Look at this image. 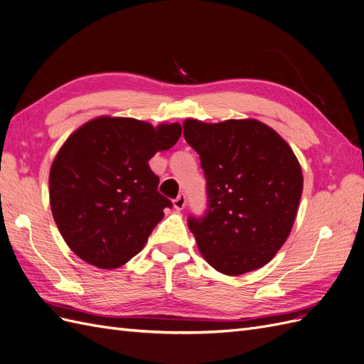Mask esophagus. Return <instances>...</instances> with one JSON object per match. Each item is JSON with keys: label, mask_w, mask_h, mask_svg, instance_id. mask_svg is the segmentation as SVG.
I'll return each mask as SVG.
<instances>
[{"label": "esophagus", "mask_w": 364, "mask_h": 364, "mask_svg": "<svg viewBox=\"0 0 364 364\" xmlns=\"http://www.w3.org/2000/svg\"><path fill=\"white\" fill-rule=\"evenodd\" d=\"M184 205H186V196H184V193H180L177 198L173 199V207L177 210H183Z\"/></svg>", "instance_id": "34e87169"}]
</instances>
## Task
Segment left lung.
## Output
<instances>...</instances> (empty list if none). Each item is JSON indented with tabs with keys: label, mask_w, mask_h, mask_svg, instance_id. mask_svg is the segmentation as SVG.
<instances>
[{
	"label": "left lung",
	"mask_w": 364,
	"mask_h": 364,
	"mask_svg": "<svg viewBox=\"0 0 364 364\" xmlns=\"http://www.w3.org/2000/svg\"><path fill=\"white\" fill-rule=\"evenodd\" d=\"M184 139L201 160L207 210L187 224L210 266L242 275L271 262L289 237L302 195L291 148L255 119H186Z\"/></svg>",
	"instance_id": "8db88e82"
}]
</instances>
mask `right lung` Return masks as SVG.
<instances>
[{
  "label": "right lung",
  "mask_w": 364,
  "mask_h": 364,
  "mask_svg": "<svg viewBox=\"0 0 364 364\" xmlns=\"http://www.w3.org/2000/svg\"><path fill=\"white\" fill-rule=\"evenodd\" d=\"M180 136V124L154 128L101 116L68 137L50 171V204L58 231L81 260L113 269L144 248L163 210L172 207L159 193L148 160Z\"/></svg>",
  "instance_id": "1"
}]
</instances>
